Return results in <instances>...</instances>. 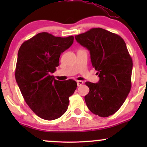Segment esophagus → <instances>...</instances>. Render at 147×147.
Wrapping results in <instances>:
<instances>
[{"mask_svg":"<svg viewBox=\"0 0 147 147\" xmlns=\"http://www.w3.org/2000/svg\"><path fill=\"white\" fill-rule=\"evenodd\" d=\"M83 81H81V80H78L77 81V84H78V86H81L82 84H83Z\"/></svg>","mask_w":147,"mask_h":147,"instance_id":"esophagus-1","label":"esophagus"}]
</instances>
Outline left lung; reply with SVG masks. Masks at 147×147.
<instances>
[{"mask_svg": "<svg viewBox=\"0 0 147 147\" xmlns=\"http://www.w3.org/2000/svg\"><path fill=\"white\" fill-rule=\"evenodd\" d=\"M78 43L90 51L92 67L97 71V83L86 82L90 92L84 97L93 114L101 117L114 115L131 90L132 60L124 40L100 28L75 35Z\"/></svg>", "mask_w": 147, "mask_h": 147, "instance_id": "1", "label": "left lung"}]
</instances>
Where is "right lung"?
Wrapping results in <instances>:
<instances>
[{
  "label": "right lung",
  "mask_w": 147,
  "mask_h": 147,
  "mask_svg": "<svg viewBox=\"0 0 147 147\" xmlns=\"http://www.w3.org/2000/svg\"><path fill=\"white\" fill-rule=\"evenodd\" d=\"M74 37H55L40 32L25 41L18 50L16 82L29 107L45 120L65 114L69 97L77 88L73 80H56L52 73L58 67L60 54L73 43Z\"/></svg>",
  "instance_id": "add662e5"
}]
</instances>
